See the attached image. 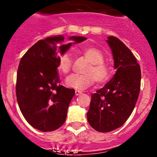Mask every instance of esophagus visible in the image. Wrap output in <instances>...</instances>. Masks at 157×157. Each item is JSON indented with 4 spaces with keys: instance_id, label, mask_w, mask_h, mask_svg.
<instances>
[{
    "instance_id": "34e87169",
    "label": "esophagus",
    "mask_w": 157,
    "mask_h": 157,
    "mask_svg": "<svg viewBox=\"0 0 157 157\" xmlns=\"http://www.w3.org/2000/svg\"><path fill=\"white\" fill-rule=\"evenodd\" d=\"M81 94H82V91H79V90H76V91H75V95H76V96H78V95Z\"/></svg>"
}]
</instances>
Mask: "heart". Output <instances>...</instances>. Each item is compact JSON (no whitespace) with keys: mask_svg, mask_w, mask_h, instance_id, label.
<instances>
[{"mask_svg":"<svg viewBox=\"0 0 157 157\" xmlns=\"http://www.w3.org/2000/svg\"><path fill=\"white\" fill-rule=\"evenodd\" d=\"M84 57L90 63L85 72L86 74H72L66 77V84L68 87L77 90H84L92 85L95 80L97 82H104L109 80L111 71L104 61V55L100 49L94 47H86L82 49ZM72 66V57L70 53L60 56L58 68L62 72L68 73Z\"/></svg>","mask_w":157,"mask_h":157,"instance_id":"1","label":"heart"}]
</instances>
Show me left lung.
I'll return each instance as SVG.
<instances>
[{
    "label": "left lung",
    "mask_w": 157,
    "mask_h": 157,
    "mask_svg": "<svg viewBox=\"0 0 157 157\" xmlns=\"http://www.w3.org/2000/svg\"><path fill=\"white\" fill-rule=\"evenodd\" d=\"M116 69L111 80L91 95L88 122L99 132L121 127L134 110L140 91L141 71L136 57L120 40L108 37Z\"/></svg>",
    "instance_id": "1"
}]
</instances>
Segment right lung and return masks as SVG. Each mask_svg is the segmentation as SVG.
Here are the masks:
<instances>
[{"mask_svg": "<svg viewBox=\"0 0 157 157\" xmlns=\"http://www.w3.org/2000/svg\"><path fill=\"white\" fill-rule=\"evenodd\" d=\"M64 38L57 35L37 41L23 56L17 69L16 96L20 109L32 127L44 132L63 125L75 94V89L60 85V55L87 39L72 36L68 40L74 43L62 44Z\"/></svg>", "mask_w": 157, "mask_h": 157, "instance_id": "1", "label": "right lung"}]
</instances>
